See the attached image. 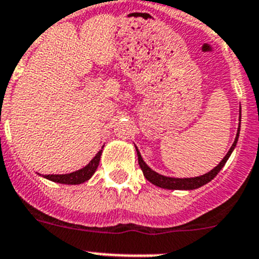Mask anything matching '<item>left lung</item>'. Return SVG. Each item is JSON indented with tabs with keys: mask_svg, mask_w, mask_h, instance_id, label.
I'll use <instances>...</instances> for the list:
<instances>
[{
	"mask_svg": "<svg viewBox=\"0 0 259 259\" xmlns=\"http://www.w3.org/2000/svg\"><path fill=\"white\" fill-rule=\"evenodd\" d=\"M240 112H241V109H240ZM240 117H241V113H240ZM239 134H240V124H239V129H237V134H236V138H235V142L232 143L230 151L226 153V156L223 157L222 161L217 165L213 170H210L209 173L204 174V176L195 177V178H171V177H165V176H161V174L156 173L155 170L151 169V167L143 161V158H142L141 153H139V151L137 147H135V150H137V155H138L139 166H141L142 171H143V174H144V177L147 178V181H150L152 185L157 186V187L165 188V190H196V188H199V187H201V186L209 183V182H210L211 179L217 176V174L220 173V170L225 166V164L227 162L228 157L231 156L232 151H234L235 147H236L237 139H239Z\"/></svg>",
	"mask_w": 259,
	"mask_h": 259,
	"instance_id": "obj_1",
	"label": "left lung"
}]
</instances>
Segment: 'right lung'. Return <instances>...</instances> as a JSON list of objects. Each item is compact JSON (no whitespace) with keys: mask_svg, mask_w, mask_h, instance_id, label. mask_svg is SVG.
Listing matches in <instances>:
<instances>
[{"mask_svg":"<svg viewBox=\"0 0 259 259\" xmlns=\"http://www.w3.org/2000/svg\"><path fill=\"white\" fill-rule=\"evenodd\" d=\"M102 151H103V147L95 155V157L93 158L92 161L86 165L85 167H82V169L76 170V171L69 174H49V176H44V178L57 182V183H62V185H80V183L89 181L93 177V174L95 173V170H97L98 165H99V161H101Z\"/></svg>","mask_w":259,"mask_h":259,"instance_id":"add662e5","label":"right lung"}]
</instances>
